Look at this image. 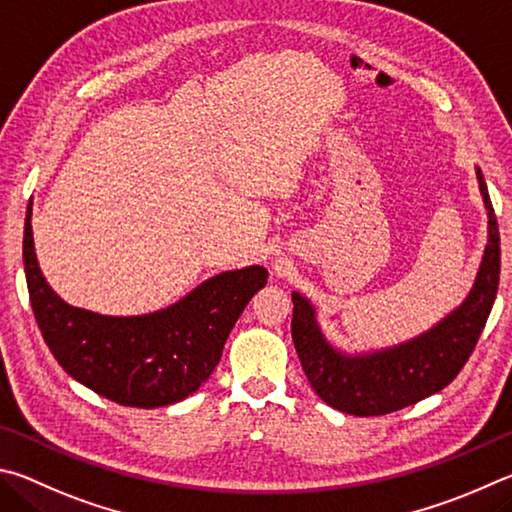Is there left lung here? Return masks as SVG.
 Returning <instances> with one entry per match:
<instances>
[{
  "mask_svg": "<svg viewBox=\"0 0 512 512\" xmlns=\"http://www.w3.org/2000/svg\"><path fill=\"white\" fill-rule=\"evenodd\" d=\"M477 179L488 209L486 254L463 306L425 335L387 351L344 355L321 335L310 301L292 292V342L310 387L326 405L351 416L391 414L445 389L470 360L495 303L501 270L497 215L481 168Z\"/></svg>",
  "mask_w": 512,
  "mask_h": 512,
  "instance_id": "obj_1",
  "label": "left lung"
}]
</instances>
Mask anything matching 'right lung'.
<instances>
[{
  "mask_svg": "<svg viewBox=\"0 0 512 512\" xmlns=\"http://www.w3.org/2000/svg\"><path fill=\"white\" fill-rule=\"evenodd\" d=\"M24 272L35 321L51 355L71 378L123 407L173 405L200 389L222 357L231 328L267 270L222 272L166 310L143 317H103L71 308L38 267L31 204L24 220Z\"/></svg>",
  "mask_w": 512,
  "mask_h": 512,
  "instance_id": "right-lung-1",
  "label": "right lung"
}]
</instances>
